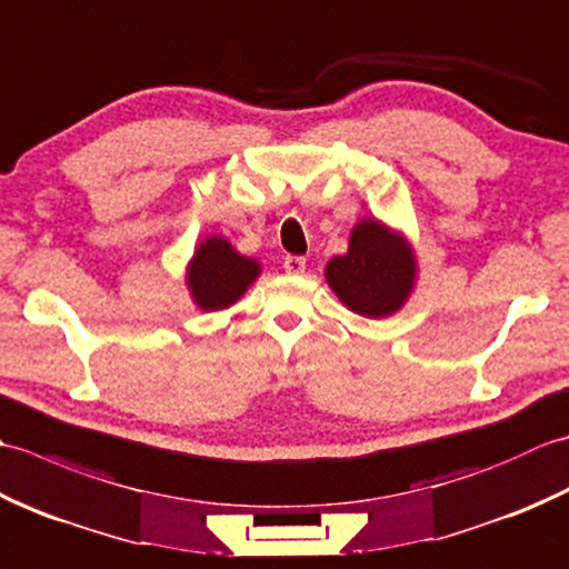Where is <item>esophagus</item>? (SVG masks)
<instances>
[{"mask_svg": "<svg viewBox=\"0 0 569 569\" xmlns=\"http://www.w3.org/2000/svg\"><path fill=\"white\" fill-rule=\"evenodd\" d=\"M283 269L288 273H303L306 271V259L296 257V253H288V257L283 259Z\"/></svg>", "mask_w": 569, "mask_h": 569, "instance_id": "1", "label": "esophagus"}]
</instances>
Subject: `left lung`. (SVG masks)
Listing matches in <instances>:
<instances>
[{"mask_svg":"<svg viewBox=\"0 0 569 569\" xmlns=\"http://www.w3.org/2000/svg\"><path fill=\"white\" fill-rule=\"evenodd\" d=\"M325 278L349 310L386 318L403 306L413 288L416 261L401 237L377 220H365L352 229L345 257L328 263Z\"/></svg>","mask_w":569,"mask_h":569,"instance_id":"left-lung-1","label":"left lung"}]
</instances>
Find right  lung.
I'll return each instance as SVG.
<instances>
[{"label": "right lung", "mask_w": 569, "mask_h": 569, "mask_svg": "<svg viewBox=\"0 0 569 569\" xmlns=\"http://www.w3.org/2000/svg\"><path fill=\"white\" fill-rule=\"evenodd\" d=\"M259 276V263L241 257L227 239L210 237L202 241L190 261L188 286L202 310H222L239 300L249 283Z\"/></svg>", "instance_id": "obj_1"}]
</instances>
